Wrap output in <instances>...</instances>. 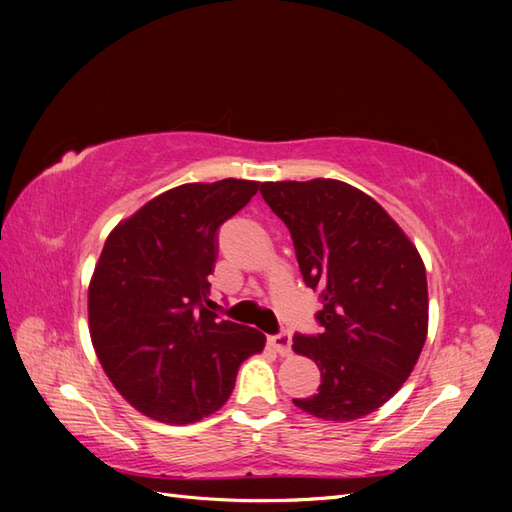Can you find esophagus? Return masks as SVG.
Masks as SVG:
<instances>
[{
	"label": "esophagus",
	"instance_id": "1",
	"mask_svg": "<svg viewBox=\"0 0 512 512\" xmlns=\"http://www.w3.org/2000/svg\"><path fill=\"white\" fill-rule=\"evenodd\" d=\"M268 343L275 347V352H277L279 356H290V345H292V339H290V334H286V332H281V334H275V336H270V339H268Z\"/></svg>",
	"mask_w": 512,
	"mask_h": 512
}]
</instances>
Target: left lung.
<instances>
[{
    "instance_id": "left-lung-1",
    "label": "left lung",
    "mask_w": 512,
    "mask_h": 512,
    "mask_svg": "<svg viewBox=\"0 0 512 512\" xmlns=\"http://www.w3.org/2000/svg\"><path fill=\"white\" fill-rule=\"evenodd\" d=\"M259 193L288 226L306 286L321 290L323 332L292 339V350L321 369V385L292 402L321 420L363 418L402 387L427 341L418 248L383 206L347 182H264Z\"/></svg>"
}]
</instances>
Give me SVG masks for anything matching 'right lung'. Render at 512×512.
<instances>
[{
	"label": "right lung",
	"instance_id": "right-lung-1",
	"mask_svg": "<svg viewBox=\"0 0 512 512\" xmlns=\"http://www.w3.org/2000/svg\"><path fill=\"white\" fill-rule=\"evenodd\" d=\"M262 189L191 182L156 195L107 237L88 290L94 352L147 418L191 424L220 409L266 336L209 308L217 228Z\"/></svg>",
	"mask_w": 512,
	"mask_h": 512
}]
</instances>
